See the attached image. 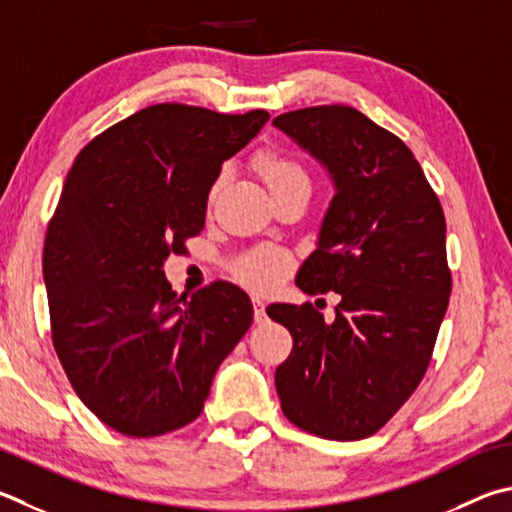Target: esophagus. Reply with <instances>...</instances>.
I'll use <instances>...</instances> for the list:
<instances>
[{
	"instance_id": "esophagus-1",
	"label": "esophagus",
	"mask_w": 512,
	"mask_h": 512,
	"mask_svg": "<svg viewBox=\"0 0 512 512\" xmlns=\"http://www.w3.org/2000/svg\"><path fill=\"white\" fill-rule=\"evenodd\" d=\"M253 311H255V322H266V304L259 297H253Z\"/></svg>"
}]
</instances>
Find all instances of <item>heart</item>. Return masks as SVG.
<instances>
[{
	"label": "heart",
	"instance_id": "b5f03b06",
	"mask_svg": "<svg viewBox=\"0 0 512 512\" xmlns=\"http://www.w3.org/2000/svg\"><path fill=\"white\" fill-rule=\"evenodd\" d=\"M255 170L262 176V181L266 183L268 192L275 197H282V194L288 192H297V190H311V176L306 165L302 163L300 156H295L293 152L284 150V147H264L255 154ZM226 181V174L221 172L215 183L210 185L208 199L210 203L215 201L217 192L221 190V185ZM293 259L282 248L275 246H262V248H253L248 253L235 259L232 264V275L237 277L241 284H246L248 288H255V291H268V288L275 286L282 277L291 271Z\"/></svg>",
	"mask_w": 512,
	"mask_h": 512
}]
</instances>
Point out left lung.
<instances>
[{
	"instance_id": "left-lung-1",
	"label": "left lung",
	"mask_w": 512,
	"mask_h": 512,
	"mask_svg": "<svg viewBox=\"0 0 512 512\" xmlns=\"http://www.w3.org/2000/svg\"><path fill=\"white\" fill-rule=\"evenodd\" d=\"M273 125L336 181L320 246L297 286L340 295L331 324L309 302L266 309L293 336L275 371L282 412L322 439H367L430 367L452 291L441 201L410 147L358 109L304 107Z\"/></svg>"
}]
</instances>
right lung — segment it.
<instances>
[{"label":"right lung","mask_w":512,"mask_h":512,"mask_svg":"<svg viewBox=\"0 0 512 512\" xmlns=\"http://www.w3.org/2000/svg\"><path fill=\"white\" fill-rule=\"evenodd\" d=\"M266 120L264 109L161 102L107 127L71 165L42 255L51 338L80 401L120 434L192 423L253 322L239 286L176 295L161 266L203 230L221 163Z\"/></svg>","instance_id":"1"}]
</instances>
